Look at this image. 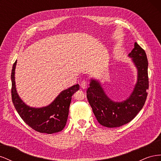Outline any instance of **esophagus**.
Segmentation results:
<instances>
[{"label": "esophagus", "mask_w": 161, "mask_h": 161, "mask_svg": "<svg viewBox=\"0 0 161 161\" xmlns=\"http://www.w3.org/2000/svg\"><path fill=\"white\" fill-rule=\"evenodd\" d=\"M87 86H88V82H87L86 80H82L80 82V86L82 87V89H86L87 88Z\"/></svg>", "instance_id": "esophagus-1"}]
</instances>
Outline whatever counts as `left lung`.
Masks as SVG:
<instances>
[{
  "instance_id": "1",
  "label": "left lung",
  "mask_w": 161,
  "mask_h": 161,
  "mask_svg": "<svg viewBox=\"0 0 161 161\" xmlns=\"http://www.w3.org/2000/svg\"><path fill=\"white\" fill-rule=\"evenodd\" d=\"M138 70L137 82L129 98L121 102L110 99L98 80L91 79L86 97L98 122L108 128L120 127L129 123L142 109L148 89V60L145 51L135 42L129 53Z\"/></svg>"
}]
</instances>
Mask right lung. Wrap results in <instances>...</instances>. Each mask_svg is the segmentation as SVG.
<instances>
[{
	"label": "right lung",
	"mask_w": 161,
	"mask_h": 161,
	"mask_svg": "<svg viewBox=\"0 0 161 161\" xmlns=\"http://www.w3.org/2000/svg\"><path fill=\"white\" fill-rule=\"evenodd\" d=\"M17 60L11 72V96L14 108L21 119L34 130L40 133L53 134L60 131L65 127L72 96L79 89V85H73L62 91L51 104L41 108L27 105L19 97L14 81V70Z\"/></svg>",
	"instance_id": "obj_1"
}]
</instances>
